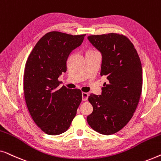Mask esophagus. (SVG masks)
<instances>
[{
  "label": "esophagus",
  "mask_w": 161,
  "mask_h": 161,
  "mask_svg": "<svg viewBox=\"0 0 161 161\" xmlns=\"http://www.w3.org/2000/svg\"><path fill=\"white\" fill-rule=\"evenodd\" d=\"M88 97H89V94L86 93V92H82V100L83 101L87 100Z\"/></svg>",
  "instance_id": "esophagus-1"
}]
</instances>
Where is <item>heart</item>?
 <instances>
[{"instance_id": "heart-1", "label": "heart", "mask_w": 161, "mask_h": 161, "mask_svg": "<svg viewBox=\"0 0 161 161\" xmlns=\"http://www.w3.org/2000/svg\"><path fill=\"white\" fill-rule=\"evenodd\" d=\"M93 52H96V51H93V50H88L87 53H93Z\"/></svg>"}]
</instances>
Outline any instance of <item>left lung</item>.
Listing matches in <instances>:
<instances>
[{"label": "left lung", "instance_id": "obj_1", "mask_svg": "<svg viewBox=\"0 0 161 161\" xmlns=\"http://www.w3.org/2000/svg\"><path fill=\"white\" fill-rule=\"evenodd\" d=\"M90 43L102 55L100 75H105L100 95L91 94L93 111L88 124L103 135L122 129L133 116L142 90V67L134 45L118 34L92 35Z\"/></svg>", "mask_w": 161, "mask_h": 161}]
</instances>
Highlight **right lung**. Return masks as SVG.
Masks as SVG:
<instances>
[{"mask_svg":"<svg viewBox=\"0 0 161 161\" xmlns=\"http://www.w3.org/2000/svg\"><path fill=\"white\" fill-rule=\"evenodd\" d=\"M86 34L47 33L34 46L24 72V95L36 125L48 135L56 136L69 128L82 100L80 90L60 89L58 77L67 71V61Z\"/></svg>","mask_w":161,"mask_h":161,"instance_id":"obj_1","label":"right lung"}]
</instances>
